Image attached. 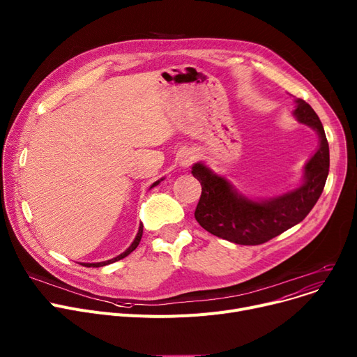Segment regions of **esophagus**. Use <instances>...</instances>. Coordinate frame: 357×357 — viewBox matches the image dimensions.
<instances>
[{"instance_id": "esophagus-1", "label": "esophagus", "mask_w": 357, "mask_h": 357, "mask_svg": "<svg viewBox=\"0 0 357 357\" xmlns=\"http://www.w3.org/2000/svg\"><path fill=\"white\" fill-rule=\"evenodd\" d=\"M195 159H197V153L194 151H185L181 155L179 163H181V166H183V168H188V166H191L194 163Z\"/></svg>"}]
</instances>
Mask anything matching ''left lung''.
<instances>
[{"instance_id": "1", "label": "left lung", "mask_w": 357, "mask_h": 357, "mask_svg": "<svg viewBox=\"0 0 357 357\" xmlns=\"http://www.w3.org/2000/svg\"><path fill=\"white\" fill-rule=\"evenodd\" d=\"M294 102L297 122L312 128L319 136V148L303 166V179L297 188L277 197L252 199L204 162L192 166L191 172L202 186L195 218L212 235L240 245L263 244L301 222L319 201L328 175V144L312 106L301 99Z\"/></svg>"}]
</instances>
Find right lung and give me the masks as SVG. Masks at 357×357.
<instances>
[{
	"instance_id": "right-lung-1",
	"label": "right lung",
	"mask_w": 357,
	"mask_h": 357,
	"mask_svg": "<svg viewBox=\"0 0 357 357\" xmlns=\"http://www.w3.org/2000/svg\"><path fill=\"white\" fill-rule=\"evenodd\" d=\"M165 178H160L159 181H156V182H153L152 185H151V189L153 188V186H156V185H159L162 181H163ZM142 234H144V224H140L139 225V231H137V234H136V236H135V240H133V243L130 244V247L125 251V252H122V254H119L117 257H114V258H112V259H107V261H100V263H82V266H84V267H103V266H107V264H112V263H116V261H119V259H122V258H125L126 255H129L137 245H139V243H140V238H142Z\"/></svg>"
}]
</instances>
